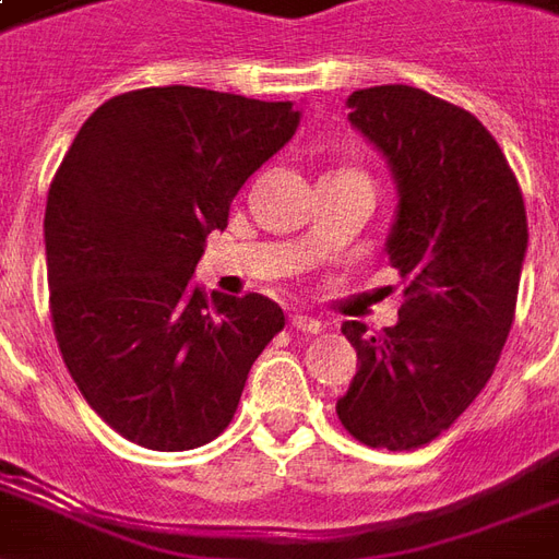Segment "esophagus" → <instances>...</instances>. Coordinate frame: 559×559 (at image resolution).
<instances>
[{"label":"esophagus","mask_w":559,"mask_h":559,"mask_svg":"<svg viewBox=\"0 0 559 559\" xmlns=\"http://www.w3.org/2000/svg\"><path fill=\"white\" fill-rule=\"evenodd\" d=\"M290 326L296 329V332H308V335H320V332L326 329V323H323V320H317V317L305 314V311H296V314H290Z\"/></svg>","instance_id":"esophagus-1"}]
</instances>
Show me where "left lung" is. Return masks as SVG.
Returning <instances> with one entry per match:
<instances>
[{
  "label": "left lung",
  "mask_w": 559,
  "mask_h": 559,
  "mask_svg": "<svg viewBox=\"0 0 559 559\" xmlns=\"http://www.w3.org/2000/svg\"><path fill=\"white\" fill-rule=\"evenodd\" d=\"M347 107L399 185L386 251L404 302L395 326H341L356 377L335 411L359 443L407 452L437 440L491 380L515 320L527 212L503 148L464 107L416 86L359 90Z\"/></svg>",
  "instance_id": "1"
}]
</instances>
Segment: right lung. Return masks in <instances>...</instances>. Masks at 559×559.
<instances>
[{
  "mask_svg": "<svg viewBox=\"0 0 559 559\" xmlns=\"http://www.w3.org/2000/svg\"><path fill=\"white\" fill-rule=\"evenodd\" d=\"M293 102L152 86L83 122L47 194L50 314L74 383L114 431L155 452L215 440L284 311L194 287L233 197L296 134Z\"/></svg>",
  "mask_w": 559,
  "mask_h": 559,
  "instance_id": "right-lung-1",
  "label": "right lung"
}]
</instances>
